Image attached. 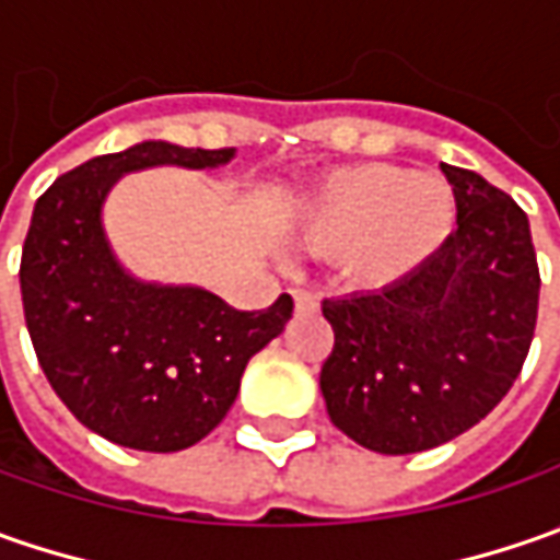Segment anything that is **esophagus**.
I'll return each mask as SVG.
<instances>
[{
    "label": "esophagus",
    "mask_w": 560,
    "mask_h": 560,
    "mask_svg": "<svg viewBox=\"0 0 560 560\" xmlns=\"http://www.w3.org/2000/svg\"><path fill=\"white\" fill-rule=\"evenodd\" d=\"M292 302H295V312L299 314H314L317 312V299L308 290L292 292Z\"/></svg>",
    "instance_id": "esophagus-1"
}]
</instances>
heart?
I'll return each mask as SVG.
<instances>
[{"instance_id":"b5f03b06","label":"heart","mask_w":560,"mask_h":560,"mask_svg":"<svg viewBox=\"0 0 560 560\" xmlns=\"http://www.w3.org/2000/svg\"><path fill=\"white\" fill-rule=\"evenodd\" d=\"M458 221V199L440 174L398 164L336 171L299 214V243L312 255L339 258L352 290L386 292L418 277Z\"/></svg>"}]
</instances>
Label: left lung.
Listing matches in <instances>:
<instances>
[{"label":"left lung","instance_id":"1","mask_svg":"<svg viewBox=\"0 0 560 560\" xmlns=\"http://www.w3.org/2000/svg\"><path fill=\"white\" fill-rule=\"evenodd\" d=\"M458 230L386 292L324 302L336 334L320 368L327 415L358 445L415 455L462 436L508 396L539 312L527 214L480 174L442 164Z\"/></svg>","mask_w":560,"mask_h":560}]
</instances>
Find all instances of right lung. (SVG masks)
I'll use <instances>...</instances> for the list:
<instances>
[{
	"mask_svg": "<svg viewBox=\"0 0 560 560\" xmlns=\"http://www.w3.org/2000/svg\"><path fill=\"white\" fill-rule=\"evenodd\" d=\"M236 149L145 140L83 162L33 205L21 299L39 368L86 430L137 452H180L230 411L248 358L283 334L292 299L236 312L192 283L124 268L105 233V199L149 167L214 171Z\"/></svg>",
	"mask_w": 560,
	"mask_h": 560,
	"instance_id": "right-lung-1",
	"label": "right lung"
}]
</instances>
